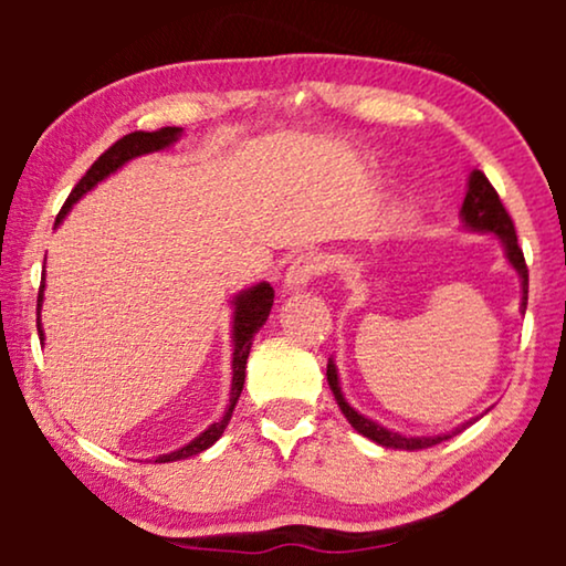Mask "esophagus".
Instances as JSON below:
<instances>
[{"mask_svg": "<svg viewBox=\"0 0 566 566\" xmlns=\"http://www.w3.org/2000/svg\"><path fill=\"white\" fill-rule=\"evenodd\" d=\"M324 270H327V260H324L322 254H314V252L301 254V258L293 260L291 268L285 270L283 289H285V291L306 289V285L312 283L316 275H322Z\"/></svg>", "mask_w": 566, "mask_h": 566, "instance_id": "esophagus-1", "label": "esophagus"}]
</instances>
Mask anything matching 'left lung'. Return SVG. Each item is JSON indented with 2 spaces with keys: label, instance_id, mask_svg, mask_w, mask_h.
Wrapping results in <instances>:
<instances>
[{
  "label": "left lung",
  "instance_id": "8db88e82",
  "mask_svg": "<svg viewBox=\"0 0 566 566\" xmlns=\"http://www.w3.org/2000/svg\"><path fill=\"white\" fill-rule=\"evenodd\" d=\"M461 221L463 227L469 231H482V234H494L505 247V258L510 265L515 268V273L521 275V285H523V301H521V308L525 312V306H528V265H525V258H523V250L517 247V234H515V227H513V219H510V213L505 211V206H502V200L497 196V190L492 188V182L486 180L484 172H474L469 175V188H467V198H463V206H461ZM327 381H329V389L335 394L337 399V407L343 409V415L347 417V422L353 424L355 430L360 432V436H366L368 440H374V443L384 446V448H401V451H422V448H430V446H438L443 443V440L459 436L461 430H467L471 422H463L459 428L451 430V432H440V436H422V438H407V436H399V432L394 430H386L384 424H378L374 420H368L366 415L355 412V409L347 405L343 389H339V378H337V366L335 360L329 358L327 363Z\"/></svg>",
  "mask_w": 566,
  "mask_h": 566
}]
</instances>
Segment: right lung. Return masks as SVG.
Returning <instances> with one entry per match:
<instances>
[{
  "label": "right lung",
  "instance_id": "1",
  "mask_svg": "<svg viewBox=\"0 0 566 566\" xmlns=\"http://www.w3.org/2000/svg\"><path fill=\"white\" fill-rule=\"evenodd\" d=\"M180 134H182V128L167 126L159 130H134V134L118 138L111 149H107L105 154H99L95 165L87 169V175H84L82 180L76 182V188L69 192L64 208H61V213L56 216V227L64 221V216L72 211V206L76 203V200H80L82 196H87V192L95 188L97 182H103L105 177L118 172L126 161L142 157V154L167 149V146H172L177 142V136ZM43 289H45V277L41 281V289H38V335H41V339H43V327H41ZM273 298H275L273 285L265 281L252 285V289H247L242 293H237L234 301H231V304H234V322H231V339H234V358H231V370H234V374H231V394H229L227 412H223L219 422L208 424V428L200 432L198 438H192L188 446L177 448V451H172V453H161L154 461L169 463V461L190 459V455L203 453L206 448H211L216 440L223 436V430H227V424L231 420V412H234V407L239 401V394H242V389H244V370H247V358H250L252 337L258 335V329L268 322L270 308H273Z\"/></svg>",
  "mask_w": 566,
  "mask_h": 566
}]
</instances>
